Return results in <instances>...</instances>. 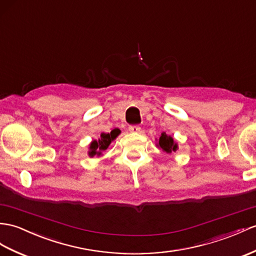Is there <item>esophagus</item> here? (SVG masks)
I'll use <instances>...</instances> for the list:
<instances>
[{
	"label": "esophagus",
	"mask_w": 256,
	"mask_h": 256,
	"mask_svg": "<svg viewBox=\"0 0 256 256\" xmlns=\"http://www.w3.org/2000/svg\"><path fill=\"white\" fill-rule=\"evenodd\" d=\"M140 130H141V128L139 126H130L129 127V132L132 134H139Z\"/></svg>",
	"instance_id": "esophagus-1"
}]
</instances>
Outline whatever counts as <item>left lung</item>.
I'll return each instance as SVG.
<instances>
[{
  "instance_id": "obj_1",
  "label": "left lung",
  "mask_w": 256,
  "mask_h": 256,
  "mask_svg": "<svg viewBox=\"0 0 256 256\" xmlns=\"http://www.w3.org/2000/svg\"><path fill=\"white\" fill-rule=\"evenodd\" d=\"M158 140V139H156ZM156 146L162 148V151H164L166 153H172V152H176L178 148V143L174 140V138L170 134H166L163 132L160 134V139L158 140Z\"/></svg>"
}]
</instances>
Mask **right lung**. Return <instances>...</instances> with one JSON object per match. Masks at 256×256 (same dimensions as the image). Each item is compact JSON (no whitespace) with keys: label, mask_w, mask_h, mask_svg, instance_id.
I'll return each mask as SVG.
<instances>
[{"label":"right lung","mask_w":256,"mask_h":256,"mask_svg":"<svg viewBox=\"0 0 256 256\" xmlns=\"http://www.w3.org/2000/svg\"><path fill=\"white\" fill-rule=\"evenodd\" d=\"M120 134V129H113L108 134H101L98 140H92L89 144L88 155L90 158H100L103 155V152L106 150L112 142H113L118 136Z\"/></svg>","instance_id":"obj_1"}]
</instances>
